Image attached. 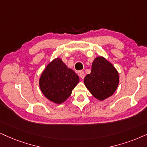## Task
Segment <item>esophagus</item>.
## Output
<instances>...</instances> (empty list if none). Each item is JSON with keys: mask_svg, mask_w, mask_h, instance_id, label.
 I'll use <instances>...</instances> for the list:
<instances>
[{"mask_svg": "<svg viewBox=\"0 0 147 147\" xmlns=\"http://www.w3.org/2000/svg\"><path fill=\"white\" fill-rule=\"evenodd\" d=\"M79 77H81L82 79H84V78H85V73H84V72L82 71V70H81V71H79Z\"/></svg>", "mask_w": 147, "mask_h": 147, "instance_id": "obj_1", "label": "esophagus"}]
</instances>
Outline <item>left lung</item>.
Here are the masks:
<instances>
[{"label": "left lung", "instance_id": "8db88e82", "mask_svg": "<svg viewBox=\"0 0 147 147\" xmlns=\"http://www.w3.org/2000/svg\"><path fill=\"white\" fill-rule=\"evenodd\" d=\"M119 79V74L113 65L103 57H98L93 62L92 71L85 77L84 83L94 97L103 100L114 94Z\"/></svg>", "mask_w": 147, "mask_h": 147}]
</instances>
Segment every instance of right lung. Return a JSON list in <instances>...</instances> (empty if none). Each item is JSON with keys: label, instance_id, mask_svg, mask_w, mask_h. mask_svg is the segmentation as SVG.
Instances as JSON below:
<instances>
[{"label": "right lung", "instance_id": "add662e5", "mask_svg": "<svg viewBox=\"0 0 147 147\" xmlns=\"http://www.w3.org/2000/svg\"><path fill=\"white\" fill-rule=\"evenodd\" d=\"M79 81V76L68 68L61 59L56 58L48 64L42 72L39 85L47 99L61 104L70 96Z\"/></svg>", "mask_w": 147, "mask_h": 147}]
</instances>
